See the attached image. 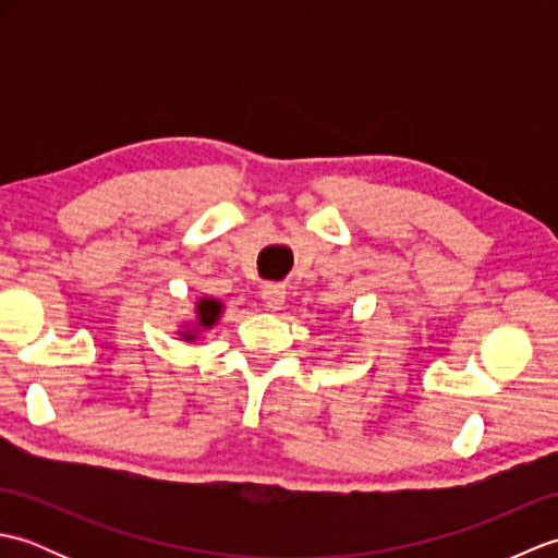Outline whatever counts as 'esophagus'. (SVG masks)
I'll list each match as a JSON object with an SVG mask.
<instances>
[{"mask_svg": "<svg viewBox=\"0 0 558 558\" xmlns=\"http://www.w3.org/2000/svg\"><path fill=\"white\" fill-rule=\"evenodd\" d=\"M260 300H264L268 310L278 312L282 310V304H286V288L278 286V282H268V286L260 290Z\"/></svg>", "mask_w": 558, "mask_h": 558, "instance_id": "esophagus-1", "label": "esophagus"}]
</instances>
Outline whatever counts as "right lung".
<instances>
[{
	"instance_id": "add662e5",
	"label": "right lung",
	"mask_w": 558,
	"mask_h": 558,
	"mask_svg": "<svg viewBox=\"0 0 558 558\" xmlns=\"http://www.w3.org/2000/svg\"><path fill=\"white\" fill-rule=\"evenodd\" d=\"M196 314H198V324L201 326H213V324H216L218 314H220V302H216V300H201L196 304ZM186 338H192V336H186Z\"/></svg>"
}]
</instances>
